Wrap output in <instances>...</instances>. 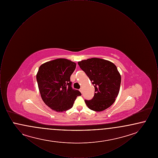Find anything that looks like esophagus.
I'll return each instance as SVG.
<instances>
[{"label": "esophagus", "mask_w": 158, "mask_h": 158, "mask_svg": "<svg viewBox=\"0 0 158 158\" xmlns=\"http://www.w3.org/2000/svg\"><path fill=\"white\" fill-rule=\"evenodd\" d=\"M79 90H80V92H81V93H82L83 90H82V88H81V89H79Z\"/></svg>", "instance_id": "34e87169"}]
</instances>
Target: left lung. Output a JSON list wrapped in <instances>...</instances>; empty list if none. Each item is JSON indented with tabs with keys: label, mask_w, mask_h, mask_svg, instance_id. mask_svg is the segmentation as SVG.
<instances>
[{
	"label": "left lung",
	"mask_w": 158,
	"mask_h": 158,
	"mask_svg": "<svg viewBox=\"0 0 158 158\" xmlns=\"http://www.w3.org/2000/svg\"><path fill=\"white\" fill-rule=\"evenodd\" d=\"M78 64L95 87L93 98L85 100L88 107L98 112L113 105L120 88L121 75L116 66L108 60L99 58L82 60L78 61Z\"/></svg>",
	"instance_id": "obj_1"
}]
</instances>
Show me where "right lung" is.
Here are the masks:
<instances>
[{
  "label": "right lung",
  "instance_id": "obj_1",
  "mask_svg": "<svg viewBox=\"0 0 158 158\" xmlns=\"http://www.w3.org/2000/svg\"><path fill=\"white\" fill-rule=\"evenodd\" d=\"M76 64L66 59H57L42 64L36 77L41 98L45 105L57 112L70 109L81 93L72 88L70 76Z\"/></svg>",
  "mask_w": 158,
  "mask_h": 158
}]
</instances>
